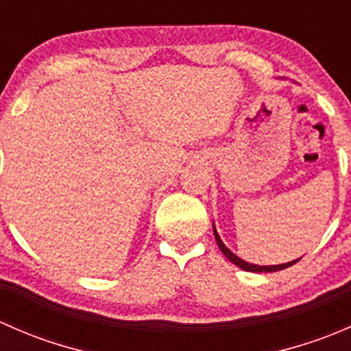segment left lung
<instances>
[{"mask_svg":"<svg viewBox=\"0 0 351 351\" xmlns=\"http://www.w3.org/2000/svg\"><path fill=\"white\" fill-rule=\"evenodd\" d=\"M212 228H214V236H215V241H217L219 250H221L222 253H224V256L228 258V260L231 261V263H234L236 267H239V268H241V270H244V271H254V274H261V271H278V270H284V268L292 267L293 263H297V261L300 260V258H297V260L289 261V263H282V265H268V267H260V265L247 263V261H244V260H241V258H239V256H236V254L232 253V251L229 250V247H226V244L222 243V239L219 238L217 231H215V226H212Z\"/></svg>","mask_w":351,"mask_h":351,"instance_id":"left-lung-1","label":"left lung"}]
</instances>
